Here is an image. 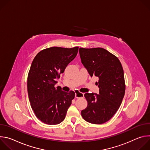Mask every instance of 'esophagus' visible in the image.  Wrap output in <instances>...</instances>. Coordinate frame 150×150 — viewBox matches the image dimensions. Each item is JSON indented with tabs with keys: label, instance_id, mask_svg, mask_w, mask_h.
Returning <instances> with one entry per match:
<instances>
[{
	"label": "esophagus",
	"instance_id": "1",
	"mask_svg": "<svg viewBox=\"0 0 150 150\" xmlns=\"http://www.w3.org/2000/svg\"><path fill=\"white\" fill-rule=\"evenodd\" d=\"M75 98H82L83 97V93H80V92H76L75 93Z\"/></svg>",
	"mask_w": 150,
	"mask_h": 150
}]
</instances>
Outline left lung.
Masks as SVG:
<instances>
[{
	"instance_id": "left-lung-1",
	"label": "left lung",
	"mask_w": 150,
	"mask_h": 150,
	"mask_svg": "<svg viewBox=\"0 0 150 150\" xmlns=\"http://www.w3.org/2000/svg\"><path fill=\"white\" fill-rule=\"evenodd\" d=\"M81 62L97 82L98 94H84L88 105L81 111L83 119L93 124H102L109 120L119 109L125 92L124 72L118 58L104 49L79 48Z\"/></svg>"
}]
</instances>
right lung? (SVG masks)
I'll use <instances>...</instances> for the list:
<instances>
[{"label":"right lung","instance_id":"add662e5","mask_svg":"<svg viewBox=\"0 0 150 150\" xmlns=\"http://www.w3.org/2000/svg\"><path fill=\"white\" fill-rule=\"evenodd\" d=\"M78 47H53L40 52L34 57L28 75L27 90L31 108L41 122L57 125L65 118L75 93L55 87L60 75L77 55Z\"/></svg>","mask_w":150,"mask_h":150}]
</instances>
